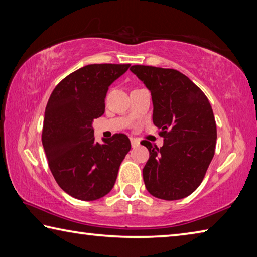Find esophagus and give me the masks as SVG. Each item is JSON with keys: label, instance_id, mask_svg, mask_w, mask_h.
<instances>
[{"label": "esophagus", "instance_id": "obj_1", "mask_svg": "<svg viewBox=\"0 0 257 257\" xmlns=\"http://www.w3.org/2000/svg\"><path fill=\"white\" fill-rule=\"evenodd\" d=\"M130 140H131V145H132V147L134 148V147H137L138 145H139V140L138 139H136V138H131L130 139Z\"/></svg>", "mask_w": 257, "mask_h": 257}]
</instances>
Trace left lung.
Instances as JSON below:
<instances>
[{
	"label": "left lung",
	"instance_id": "1",
	"mask_svg": "<svg viewBox=\"0 0 257 257\" xmlns=\"http://www.w3.org/2000/svg\"><path fill=\"white\" fill-rule=\"evenodd\" d=\"M131 70L150 90L154 115L164 146L142 141L149 150L143 168L148 192L161 200L191 195L203 181L217 142V125L209 99L181 72L133 65Z\"/></svg>",
	"mask_w": 257,
	"mask_h": 257
}]
</instances>
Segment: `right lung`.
I'll return each mask as SVG.
<instances>
[{
  "label": "right lung",
  "mask_w": 257,
  "mask_h": 257,
  "mask_svg": "<svg viewBox=\"0 0 257 257\" xmlns=\"http://www.w3.org/2000/svg\"><path fill=\"white\" fill-rule=\"evenodd\" d=\"M130 64H90L74 71L53 90L42 134L49 169L63 191L94 201L111 191L121 161L131 149L125 134L94 141L92 121L105 112L108 87Z\"/></svg>",
  "instance_id": "1"
}]
</instances>
